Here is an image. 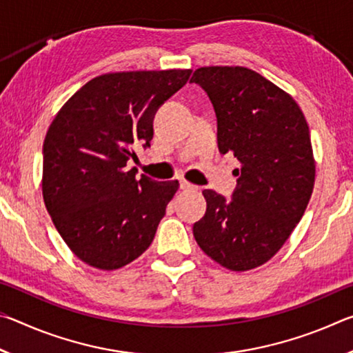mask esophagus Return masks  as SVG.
I'll use <instances>...</instances> for the list:
<instances>
[{"label": "esophagus", "instance_id": "34e87169", "mask_svg": "<svg viewBox=\"0 0 353 353\" xmlns=\"http://www.w3.org/2000/svg\"><path fill=\"white\" fill-rule=\"evenodd\" d=\"M181 188L185 191H191V190H198V187L193 183H190L188 181H185V179H181Z\"/></svg>", "mask_w": 353, "mask_h": 353}]
</instances>
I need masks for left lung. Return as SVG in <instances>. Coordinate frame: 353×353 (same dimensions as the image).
I'll return each instance as SVG.
<instances>
[{
	"instance_id": "8db88e82",
	"label": "left lung",
	"mask_w": 353,
	"mask_h": 353,
	"mask_svg": "<svg viewBox=\"0 0 353 353\" xmlns=\"http://www.w3.org/2000/svg\"><path fill=\"white\" fill-rule=\"evenodd\" d=\"M190 82L210 98L218 148L240 162L232 201L204 190V218L193 225L199 248L230 271L271 260L305 213L316 165L307 119L292 97L254 70L202 67Z\"/></svg>"
}]
</instances>
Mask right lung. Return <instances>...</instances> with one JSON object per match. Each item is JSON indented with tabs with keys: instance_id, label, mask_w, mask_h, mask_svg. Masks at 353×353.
Returning a JSON list of instances; mask_svg holds the SVG:
<instances>
[{
	"instance_id": "obj_1",
	"label": "right lung",
	"mask_w": 353,
	"mask_h": 353,
	"mask_svg": "<svg viewBox=\"0 0 353 353\" xmlns=\"http://www.w3.org/2000/svg\"><path fill=\"white\" fill-rule=\"evenodd\" d=\"M191 70L121 71L81 87L52 119L43 143L41 191L67 246L83 263L113 271L152 243L177 181L128 168L151 146L154 115L187 83Z\"/></svg>"
}]
</instances>
